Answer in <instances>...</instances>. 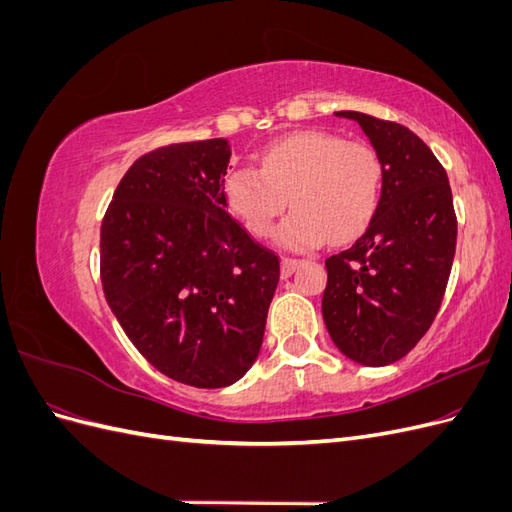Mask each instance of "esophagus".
<instances>
[{"label":"esophagus","mask_w":512,"mask_h":512,"mask_svg":"<svg viewBox=\"0 0 512 512\" xmlns=\"http://www.w3.org/2000/svg\"><path fill=\"white\" fill-rule=\"evenodd\" d=\"M299 265H301L299 258H284V260H282V275H284V277H290L294 271H297Z\"/></svg>","instance_id":"esophagus-1"}]
</instances>
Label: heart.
<instances>
[{
    "label": "heart",
    "mask_w": 512,
    "mask_h": 512,
    "mask_svg": "<svg viewBox=\"0 0 512 512\" xmlns=\"http://www.w3.org/2000/svg\"><path fill=\"white\" fill-rule=\"evenodd\" d=\"M384 185V162L367 143H348L324 130H303L262 149L260 168L235 166L224 179V203L256 237L277 230L288 250H312L329 237L350 241L376 218Z\"/></svg>",
    "instance_id": "heart-1"
}]
</instances>
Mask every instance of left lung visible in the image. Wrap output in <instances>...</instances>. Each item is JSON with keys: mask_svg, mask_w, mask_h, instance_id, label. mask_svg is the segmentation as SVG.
I'll return each instance as SVG.
<instances>
[{"mask_svg": "<svg viewBox=\"0 0 512 512\" xmlns=\"http://www.w3.org/2000/svg\"><path fill=\"white\" fill-rule=\"evenodd\" d=\"M384 162L376 218L350 250L327 258L322 318L350 361L391 365L421 342L451 275L457 218L446 170L406 126L342 111Z\"/></svg>", "mask_w": 512, "mask_h": 512, "instance_id": "obj_1", "label": "left lung"}]
</instances>
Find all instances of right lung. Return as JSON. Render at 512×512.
I'll use <instances>...</instances> for the list:
<instances>
[{
  "label": "right lung",
  "mask_w": 512,
  "mask_h": 512,
  "mask_svg": "<svg viewBox=\"0 0 512 512\" xmlns=\"http://www.w3.org/2000/svg\"><path fill=\"white\" fill-rule=\"evenodd\" d=\"M226 138L160 147L119 181L100 230L108 307L145 359L222 389L258 359L280 258L230 218Z\"/></svg>",
  "instance_id": "add662e5"
}]
</instances>
